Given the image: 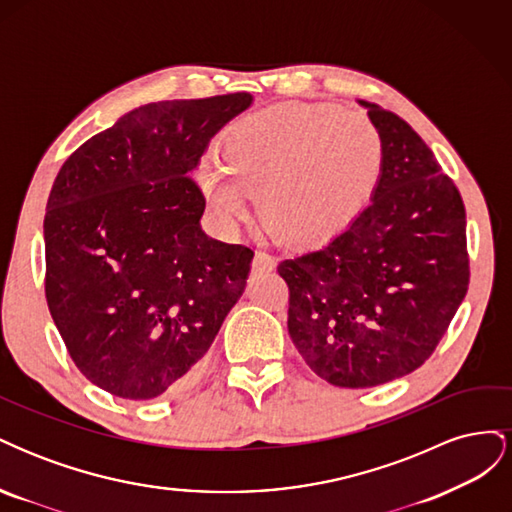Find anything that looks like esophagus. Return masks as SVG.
Segmentation results:
<instances>
[{
    "mask_svg": "<svg viewBox=\"0 0 512 512\" xmlns=\"http://www.w3.org/2000/svg\"><path fill=\"white\" fill-rule=\"evenodd\" d=\"M275 267V260L273 256H269L267 252H256L254 260H252V271L254 273H265L271 271Z\"/></svg>",
    "mask_w": 512,
    "mask_h": 512,
    "instance_id": "obj_1",
    "label": "esophagus"
}]
</instances>
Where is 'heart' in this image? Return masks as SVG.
Returning <instances> with one entry per match:
<instances>
[{
  "label": "heart",
  "mask_w": 512,
  "mask_h": 512,
  "mask_svg": "<svg viewBox=\"0 0 512 512\" xmlns=\"http://www.w3.org/2000/svg\"><path fill=\"white\" fill-rule=\"evenodd\" d=\"M382 173L376 128L322 104H280L226 132L222 160L198 166V185L224 224L241 220L260 190L258 218L286 245L327 243L369 205Z\"/></svg>",
  "instance_id": "obj_1"
}]
</instances>
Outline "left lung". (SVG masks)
Returning a JSON list of instances; mask_svg holds the SVG:
<instances>
[{
  "instance_id": "obj_1",
  "label": "left lung",
  "mask_w": 512,
  "mask_h": 512,
  "mask_svg": "<svg viewBox=\"0 0 512 512\" xmlns=\"http://www.w3.org/2000/svg\"><path fill=\"white\" fill-rule=\"evenodd\" d=\"M382 143L369 205L314 252L277 265L288 333L316 376L367 389L410 374L436 350L468 292L463 200L408 123L359 100Z\"/></svg>"
}]
</instances>
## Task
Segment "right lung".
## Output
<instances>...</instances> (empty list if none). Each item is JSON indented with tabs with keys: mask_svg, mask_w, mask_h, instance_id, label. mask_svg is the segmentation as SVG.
I'll list each match as a JSON object with an SVG mask.
<instances>
[{
	"mask_svg": "<svg viewBox=\"0 0 512 512\" xmlns=\"http://www.w3.org/2000/svg\"><path fill=\"white\" fill-rule=\"evenodd\" d=\"M252 94L132 108L64 162L44 215L46 303L81 374L123 399L188 386L254 252L209 237L200 158Z\"/></svg>",
	"mask_w": 512,
	"mask_h": 512,
	"instance_id": "obj_1",
	"label": "right lung"
}]
</instances>
